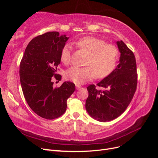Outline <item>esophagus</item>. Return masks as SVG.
<instances>
[{"label":"esophagus","instance_id":"34e87169","mask_svg":"<svg viewBox=\"0 0 158 158\" xmlns=\"http://www.w3.org/2000/svg\"><path fill=\"white\" fill-rule=\"evenodd\" d=\"M81 85H78V84H76V88L77 89H80L81 88Z\"/></svg>","mask_w":158,"mask_h":158}]
</instances>
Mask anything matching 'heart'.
Here are the masks:
<instances>
[{"label": "heart", "mask_w": 158, "mask_h": 158, "mask_svg": "<svg viewBox=\"0 0 158 158\" xmlns=\"http://www.w3.org/2000/svg\"><path fill=\"white\" fill-rule=\"evenodd\" d=\"M76 46L88 54L84 67L72 66L64 73L66 80L82 84L94 76L101 79L111 74L117 64L119 52L117 47L94 37H85L74 42ZM71 46L65 44L60 51V60L66 64L71 59Z\"/></svg>", "instance_id": "heart-1"}]
</instances>
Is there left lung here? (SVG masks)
Listing matches in <instances>:
<instances>
[{
  "mask_svg": "<svg viewBox=\"0 0 158 158\" xmlns=\"http://www.w3.org/2000/svg\"><path fill=\"white\" fill-rule=\"evenodd\" d=\"M121 52L119 64L113 73L97 84L87 87L85 109L89 115L101 122L112 121L125 111L137 86L135 56L123 41H117Z\"/></svg>",
  "mask_w": 158,
  "mask_h": 158,
  "instance_id": "obj_1",
  "label": "left lung"
}]
</instances>
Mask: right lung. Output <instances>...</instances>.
Returning a JSON list of instances; mask_svg holds the SVG:
<instances>
[{
  "mask_svg": "<svg viewBox=\"0 0 158 158\" xmlns=\"http://www.w3.org/2000/svg\"><path fill=\"white\" fill-rule=\"evenodd\" d=\"M69 37L57 31L47 32L33 38L27 45L20 65L22 92L28 106L37 115L54 119L66 109V101L75 90V85L65 82L53 88L52 78L60 63V51Z\"/></svg>",
  "mask_w": 158,
  "mask_h": 158,
  "instance_id": "add662e5",
  "label": "right lung"
}]
</instances>
